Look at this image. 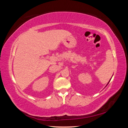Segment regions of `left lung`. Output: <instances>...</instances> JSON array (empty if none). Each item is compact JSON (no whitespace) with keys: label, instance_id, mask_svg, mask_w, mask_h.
<instances>
[{"label":"left lung","instance_id":"1","mask_svg":"<svg viewBox=\"0 0 128 128\" xmlns=\"http://www.w3.org/2000/svg\"><path fill=\"white\" fill-rule=\"evenodd\" d=\"M110 82V81H109ZM108 83H109V82H108Z\"/></svg>","mask_w":128,"mask_h":128}]
</instances>
